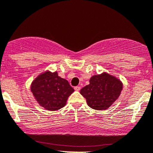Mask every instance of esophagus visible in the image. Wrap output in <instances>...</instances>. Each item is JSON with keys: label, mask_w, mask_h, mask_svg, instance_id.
Masks as SVG:
<instances>
[{"label": "esophagus", "mask_w": 153, "mask_h": 153, "mask_svg": "<svg viewBox=\"0 0 153 153\" xmlns=\"http://www.w3.org/2000/svg\"><path fill=\"white\" fill-rule=\"evenodd\" d=\"M74 89H75L76 91H79V90H81V87H79V86H76V87H75V88Z\"/></svg>", "instance_id": "obj_1"}]
</instances>
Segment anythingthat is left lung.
<instances>
[{
	"instance_id": "8db88e82",
	"label": "left lung",
	"mask_w": 153,
	"mask_h": 153,
	"mask_svg": "<svg viewBox=\"0 0 153 153\" xmlns=\"http://www.w3.org/2000/svg\"><path fill=\"white\" fill-rule=\"evenodd\" d=\"M123 89L120 80L108 74L93 75L90 84L81 90L89 106L95 110H105L119 97Z\"/></svg>"
}]
</instances>
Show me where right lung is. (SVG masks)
I'll return each mask as SVG.
<instances>
[{
    "label": "right lung",
    "instance_id": "obj_1",
    "mask_svg": "<svg viewBox=\"0 0 153 153\" xmlns=\"http://www.w3.org/2000/svg\"><path fill=\"white\" fill-rule=\"evenodd\" d=\"M31 91L38 103L49 111L59 110L66 105L68 97L74 92L68 81L57 72H45L31 84Z\"/></svg>",
    "mask_w": 153,
    "mask_h": 153
}]
</instances>
